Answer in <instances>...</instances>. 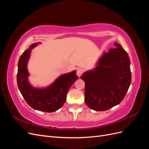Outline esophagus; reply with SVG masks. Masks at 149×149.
Returning <instances> with one entry per match:
<instances>
[{"instance_id": "34e87169", "label": "esophagus", "mask_w": 149, "mask_h": 149, "mask_svg": "<svg viewBox=\"0 0 149 149\" xmlns=\"http://www.w3.org/2000/svg\"><path fill=\"white\" fill-rule=\"evenodd\" d=\"M84 69L81 68H78L77 70V73H77V75L78 76H80L82 75V74L84 73Z\"/></svg>"}]
</instances>
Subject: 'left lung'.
Instances as JSON below:
<instances>
[{"label":"left lung","mask_w":149,"mask_h":149,"mask_svg":"<svg viewBox=\"0 0 149 149\" xmlns=\"http://www.w3.org/2000/svg\"><path fill=\"white\" fill-rule=\"evenodd\" d=\"M104 52L92 70L81 76L85 83L84 101L96 111H106L123 100L131 83L130 59L120 45Z\"/></svg>","instance_id":"8db88e82"}]
</instances>
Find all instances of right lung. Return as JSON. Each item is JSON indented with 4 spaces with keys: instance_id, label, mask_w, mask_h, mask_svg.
I'll list each match as a JSON object with an SVG mask.
<instances>
[{
    "instance_id": "obj_1",
    "label": "right lung",
    "mask_w": 149,
    "mask_h": 149,
    "mask_svg": "<svg viewBox=\"0 0 149 149\" xmlns=\"http://www.w3.org/2000/svg\"><path fill=\"white\" fill-rule=\"evenodd\" d=\"M40 43H35L22 53L19 63L17 75V85L22 96L28 104L35 110L52 112L59 109L66 101L67 93L76 80V71L61 75L49 86L35 88L29 82L27 63L31 50Z\"/></svg>"
}]
</instances>
